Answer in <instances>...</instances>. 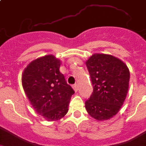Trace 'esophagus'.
Segmentation results:
<instances>
[{
    "label": "esophagus",
    "mask_w": 146,
    "mask_h": 146,
    "mask_svg": "<svg viewBox=\"0 0 146 146\" xmlns=\"http://www.w3.org/2000/svg\"><path fill=\"white\" fill-rule=\"evenodd\" d=\"M73 89H74V90H75L76 92L78 91V85H77V84H73Z\"/></svg>",
    "instance_id": "1"
}]
</instances>
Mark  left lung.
Returning a JSON list of instances; mask_svg holds the SVG:
<instances>
[{"label": "left lung", "mask_w": 146, "mask_h": 146, "mask_svg": "<svg viewBox=\"0 0 146 146\" xmlns=\"http://www.w3.org/2000/svg\"><path fill=\"white\" fill-rule=\"evenodd\" d=\"M94 90L85 102L90 117L108 120L123 105L129 86L130 72L125 64L111 55L94 54L86 62Z\"/></svg>", "instance_id": "8db88e82"}]
</instances>
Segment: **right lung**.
Returning a JSON list of instances; mask_svg holds the SVG:
<instances>
[{"mask_svg":"<svg viewBox=\"0 0 146 146\" xmlns=\"http://www.w3.org/2000/svg\"><path fill=\"white\" fill-rule=\"evenodd\" d=\"M60 60L47 55L34 60L24 69L22 85L35 111L46 120L64 117L75 92L60 73Z\"/></svg>","mask_w":146,"mask_h":146,"instance_id":"add662e5","label":"right lung"}]
</instances>
